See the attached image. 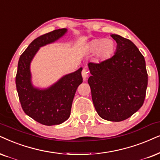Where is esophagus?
Masks as SVG:
<instances>
[{
  "instance_id": "34e87169",
  "label": "esophagus",
  "mask_w": 160,
  "mask_h": 160,
  "mask_svg": "<svg viewBox=\"0 0 160 160\" xmlns=\"http://www.w3.org/2000/svg\"><path fill=\"white\" fill-rule=\"evenodd\" d=\"M88 75H89V71H88V68H84L82 72V76L84 80H86Z\"/></svg>"
}]
</instances>
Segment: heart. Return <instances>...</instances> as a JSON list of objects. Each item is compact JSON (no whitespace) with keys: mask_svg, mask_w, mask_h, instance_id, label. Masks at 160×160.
<instances>
[{"mask_svg":"<svg viewBox=\"0 0 160 160\" xmlns=\"http://www.w3.org/2000/svg\"><path fill=\"white\" fill-rule=\"evenodd\" d=\"M87 51L92 54H98V58L100 60H106L114 53L115 44L112 40L98 38L92 40L88 43Z\"/></svg>","mask_w":160,"mask_h":160,"instance_id":"b5f03b06","label":"heart"}]
</instances>
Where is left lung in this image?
Wrapping results in <instances>:
<instances>
[{"instance_id": "obj_1", "label": "left lung", "mask_w": 160, "mask_h": 160, "mask_svg": "<svg viewBox=\"0 0 160 160\" xmlns=\"http://www.w3.org/2000/svg\"><path fill=\"white\" fill-rule=\"evenodd\" d=\"M117 46L112 58L88 64V79L94 108L101 118L112 122L125 120L144 102L148 74L144 57L130 40L111 35Z\"/></svg>"}]
</instances>
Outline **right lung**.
Masks as SVG:
<instances>
[{
    "instance_id": "right-lung-1",
    "label": "right lung",
    "mask_w": 160,
    "mask_h": 160,
    "mask_svg": "<svg viewBox=\"0 0 160 160\" xmlns=\"http://www.w3.org/2000/svg\"><path fill=\"white\" fill-rule=\"evenodd\" d=\"M67 31L56 29L36 38L18 61L15 82L22 108L28 116L45 125L61 124L70 117L74 94L82 82V68L62 76L49 87L40 88L32 83L30 65L40 47L54 43Z\"/></svg>"
}]
</instances>
